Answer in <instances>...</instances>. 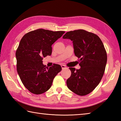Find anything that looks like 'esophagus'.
Wrapping results in <instances>:
<instances>
[{
	"mask_svg": "<svg viewBox=\"0 0 121 121\" xmlns=\"http://www.w3.org/2000/svg\"><path fill=\"white\" fill-rule=\"evenodd\" d=\"M61 67H62V69H65V68H66V66H65V65H61Z\"/></svg>",
	"mask_w": 121,
	"mask_h": 121,
	"instance_id": "esophagus-1",
	"label": "esophagus"
}]
</instances>
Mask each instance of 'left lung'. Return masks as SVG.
I'll return each mask as SVG.
<instances>
[{"label": "left lung", "mask_w": 121, "mask_h": 121, "mask_svg": "<svg viewBox=\"0 0 121 121\" xmlns=\"http://www.w3.org/2000/svg\"><path fill=\"white\" fill-rule=\"evenodd\" d=\"M63 39L73 42L75 55L79 59L81 68H70L71 75L67 80L68 88L79 96L93 91L103 77L107 55L100 38L94 33L84 30L66 33Z\"/></svg>", "instance_id": "obj_1"}]
</instances>
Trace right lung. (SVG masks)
<instances>
[{
	"label": "right lung",
	"mask_w": 121,
	"mask_h": 121,
	"mask_svg": "<svg viewBox=\"0 0 121 121\" xmlns=\"http://www.w3.org/2000/svg\"><path fill=\"white\" fill-rule=\"evenodd\" d=\"M65 33L37 29L26 33L20 40L15 53L17 70L23 84L32 93L47 91L62 70L57 64L48 68L43 65V59L51 55V46Z\"/></svg>",
	"instance_id": "add662e5"
}]
</instances>
